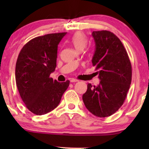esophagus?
I'll return each mask as SVG.
<instances>
[{
	"label": "esophagus",
	"instance_id": "1",
	"mask_svg": "<svg viewBox=\"0 0 149 149\" xmlns=\"http://www.w3.org/2000/svg\"><path fill=\"white\" fill-rule=\"evenodd\" d=\"M78 80L77 79H75V78H71V80H70V82L71 83H76V82H78Z\"/></svg>",
	"mask_w": 149,
	"mask_h": 149
}]
</instances>
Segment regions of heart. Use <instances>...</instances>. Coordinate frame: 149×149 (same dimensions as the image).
Wrapping results in <instances>:
<instances>
[{
  "label": "heart",
  "mask_w": 149,
  "mask_h": 149,
  "mask_svg": "<svg viewBox=\"0 0 149 149\" xmlns=\"http://www.w3.org/2000/svg\"><path fill=\"white\" fill-rule=\"evenodd\" d=\"M71 42L77 50L83 49L88 45V38L82 32H77L71 39Z\"/></svg>",
  "instance_id": "1"
}]
</instances>
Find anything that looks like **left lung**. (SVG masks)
<instances>
[{
	"label": "left lung",
	"instance_id": "8db88e82",
	"mask_svg": "<svg viewBox=\"0 0 149 149\" xmlns=\"http://www.w3.org/2000/svg\"><path fill=\"white\" fill-rule=\"evenodd\" d=\"M95 51L92 63L98 70L100 83L88 84L83 95L85 106L93 115L105 118L115 113L121 107L132 81V65L120 40L109 31L92 33Z\"/></svg>",
	"mask_w": 149,
	"mask_h": 149
}]
</instances>
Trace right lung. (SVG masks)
<instances>
[{"instance_id": "add662e5", "label": "right lung", "mask_w": 149, "mask_h": 149, "mask_svg": "<svg viewBox=\"0 0 149 149\" xmlns=\"http://www.w3.org/2000/svg\"><path fill=\"white\" fill-rule=\"evenodd\" d=\"M66 34L34 38L19 54L15 67L17 87L26 107L36 115L54 110L69 85V80L59 83L49 77L57 66L58 45Z\"/></svg>"}]
</instances>
